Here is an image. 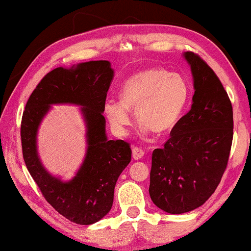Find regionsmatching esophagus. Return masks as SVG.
<instances>
[{
  "label": "esophagus",
  "mask_w": 251,
  "mask_h": 251,
  "mask_svg": "<svg viewBox=\"0 0 251 251\" xmlns=\"http://www.w3.org/2000/svg\"><path fill=\"white\" fill-rule=\"evenodd\" d=\"M144 156V152L138 147H133L132 149V157L135 160H140Z\"/></svg>",
  "instance_id": "34e87169"
}]
</instances>
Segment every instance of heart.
<instances>
[{"label":"heart","instance_id":"b5f03b06","mask_svg":"<svg viewBox=\"0 0 251 251\" xmlns=\"http://www.w3.org/2000/svg\"><path fill=\"white\" fill-rule=\"evenodd\" d=\"M190 89L178 74L149 68L132 75L120 90V101L107 100L104 113L112 129L126 136L136 113L140 131L163 136L173 130L186 107Z\"/></svg>","mask_w":251,"mask_h":251}]
</instances>
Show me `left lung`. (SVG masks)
I'll return each instance as SVG.
<instances>
[{"label": "left lung", "instance_id": "left-lung-1", "mask_svg": "<svg viewBox=\"0 0 251 251\" xmlns=\"http://www.w3.org/2000/svg\"><path fill=\"white\" fill-rule=\"evenodd\" d=\"M183 57L193 77L191 109L163 149L153 151L149 190L153 203L173 215L194 210L211 197L233 139L232 104L217 75L193 52Z\"/></svg>", "mask_w": 251, "mask_h": 251}]
</instances>
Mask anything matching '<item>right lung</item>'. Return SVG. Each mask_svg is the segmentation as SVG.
<instances>
[{"label":"right lung","instance_id":"add662e5","mask_svg":"<svg viewBox=\"0 0 251 251\" xmlns=\"http://www.w3.org/2000/svg\"><path fill=\"white\" fill-rule=\"evenodd\" d=\"M113 77L114 70L108 60L54 68L37 84L23 114V155L30 176L60 215L80 225L94 224L108 214L118 178L131 161L129 144L108 140L106 135L102 113ZM52 104L80 105L85 121L86 154L70 181L51 174L37 150L39 126Z\"/></svg>","mask_w":251,"mask_h":251}]
</instances>
